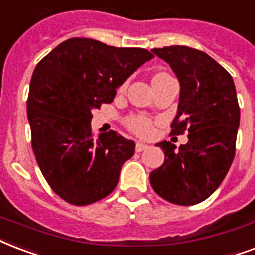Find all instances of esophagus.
I'll return each mask as SVG.
<instances>
[{"mask_svg": "<svg viewBox=\"0 0 255 255\" xmlns=\"http://www.w3.org/2000/svg\"><path fill=\"white\" fill-rule=\"evenodd\" d=\"M148 148V145L147 144H143V143H136V152H141V151H144V149Z\"/></svg>", "mask_w": 255, "mask_h": 255, "instance_id": "34e87169", "label": "esophagus"}]
</instances>
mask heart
Returning <instances> with one entry per match:
<instances>
[{"label":"heart","instance_id":"heart-1","mask_svg":"<svg viewBox=\"0 0 255 255\" xmlns=\"http://www.w3.org/2000/svg\"><path fill=\"white\" fill-rule=\"evenodd\" d=\"M166 76L168 75L164 73V72H158V73L153 75L152 81L163 79ZM126 124L129 128V131H132L133 133L139 136H148L151 131H152V122H151V119L145 118V116H141V115H132V116L127 118Z\"/></svg>","mask_w":255,"mask_h":255}]
</instances>
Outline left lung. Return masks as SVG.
Returning a JSON list of instances; mask_svg holds the SVG:
<instances>
[{
	"label": "left lung",
	"instance_id": "left-lung-1",
	"mask_svg": "<svg viewBox=\"0 0 255 255\" xmlns=\"http://www.w3.org/2000/svg\"><path fill=\"white\" fill-rule=\"evenodd\" d=\"M180 83L178 112L171 135L188 132L176 149L170 141L156 144L164 163L149 174L153 191L179 206L201 203L222 183L236 155L240 106L230 73L202 50L183 45L155 48Z\"/></svg>",
	"mask_w": 255,
	"mask_h": 255
}]
</instances>
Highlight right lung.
<instances>
[{
	"label": "right lung",
	"mask_w": 255,
	"mask_h": 255,
	"mask_svg": "<svg viewBox=\"0 0 255 255\" xmlns=\"http://www.w3.org/2000/svg\"><path fill=\"white\" fill-rule=\"evenodd\" d=\"M153 54L73 37L37 64L28 95L32 148L44 178L58 197L75 206L114 191L135 143L110 131L93 139V108L110 104L122 85Z\"/></svg>",
	"instance_id": "1"
}]
</instances>
